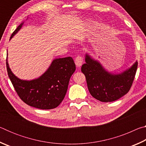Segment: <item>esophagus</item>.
Instances as JSON below:
<instances>
[{"label": "esophagus", "instance_id": "esophagus-1", "mask_svg": "<svg viewBox=\"0 0 146 146\" xmlns=\"http://www.w3.org/2000/svg\"><path fill=\"white\" fill-rule=\"evenodd\" d=\"M75 62L77 67H80V66H82L83 63V58L81 56H77L75 60Z\"/></svg>", "mask_w": 146, "mask_h": 146}]
</instances>
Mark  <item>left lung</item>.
Segmentation results:
<instances>
[{"mask_svg": "<svg viewBox=\"0 0 146 146\" xmlns=\"http://www.w3.org/2000/svg\"><path fill=\"white\" fill-rule=\"evenodd\" d=\"M86 63L81 68L89 91L92 97L104 102L115 101L128 93L137 72L138 62L122 73L114 74L106 71L101 64L86 54Z\"/></svg>", "mask_w": 146, "mask_h": 146, "instance_id": "left-lung-1", "label": "left lung"}]
</instances>
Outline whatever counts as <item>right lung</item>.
<instances>
[{
  "instance_id": "add662e5",
  "label": "right lung",
  "mask_w": 146,
  "mask_h": 146,
  "mask_svg": "<svg viewBox=\"0 0 146 146\" xmlns=\"http://www.w3.org/2000/svg\"><path fill=\"white\" fill-rule=\"evenodd\" d=\"M21 23L12 33L10 39L18 32ZM6 68L11 82L21 99L32 107L51 110L63 100L68 90L71 75L76 66L72 57L55 58L40 77L31 80H21L12 73L6 58Z\"/></svg>"
}]
</instances>
